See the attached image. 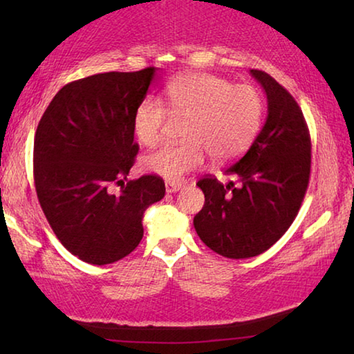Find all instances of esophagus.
<instances>
[{"label": "esophagus", "mask_w": 354, "mask_h": 354, "mask_svg": "<svg viewBox=\"0 0 354 354\" xmlns=\"http://www.w3.org/2000/svg\"><path fill=\"white\" fill-rule=\"evenodd\" d=\"M183 184L181 183H175V181H165V190L169 192V194H175V192L181 190Z\"/></svg>", "instance_id": "1"}]
</instances>
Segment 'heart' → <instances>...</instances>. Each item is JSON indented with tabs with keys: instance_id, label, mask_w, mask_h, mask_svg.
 Returning a JSON list of instances; mask_svg holds the SVG:
<instances>
[{
	"instance_id": "obj_1",
	"label": "heart",
	"mask_w": 354,
	"mask_h": 354,
	"mask_svg": "<svg viewBox=\"0 0 354 354\" xmlns=\"http://www.w3.org/2000/svg\"><path fill=\"white\" fill-rule=\"evenodd\" d=\"M166 107L156 98L137 106L134 133L140 143L153 147L162 139L164 124L173 117H187L183 143L160 147L143 159L148 171L179 181L201 169L207 156L230 160L250 147L259 131L263 100L250 84H232L209 73L183 75L165 88Z\"/></svg>"
}]
</instances>
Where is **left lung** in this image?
I'll use <instances>...</instances> for the list:
<instances>
[{
  "instance_id": "left-lung-1",
  "label": "left lung",
  "mask_w": 354,
  "mask_h": 354,
  "mask_svg": "<svg viewBox=\"0 0 354 354\" xmlns=\"http://www.w3.org/2000/svg\"><path fill=\"white\" fill-rule=\"evenodd\" d=\"M251 76L267 95V118L243 158L227 167L234 183L203 178L205 206L195 215L196 234L230 259L263 253L289 230L306 194L310 137L303 112L286 88L261 70Z\"/></svg>"
}]
</instances>
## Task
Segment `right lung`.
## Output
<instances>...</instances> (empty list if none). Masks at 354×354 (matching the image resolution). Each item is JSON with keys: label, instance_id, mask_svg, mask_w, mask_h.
Segmentation results:
<instances>
[{"label": "right lung", "instance_id": "add662e5", "mask_svg": "<svg viewBox=\"0 0 354 354\" xmlns=\"http://www.w3.org/2000/svg\"><path fill=\"white\" fill-rule=\"evenodd\" d=\"M154 75L148 67L70 82L35 131L34 183L41 211L64 247L87 263L106 266L134 251L143 237V214L165 195L162 178L127 179L139 151L136 109ZM112 183L122 185L117 194Z\"/></svg>", "mask_w": 354, "mask_h": 354}]
</instances>
